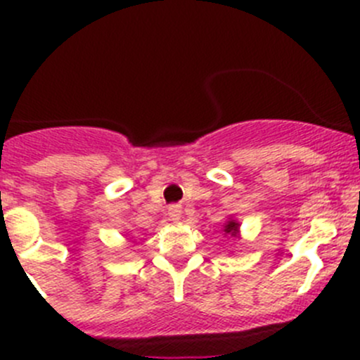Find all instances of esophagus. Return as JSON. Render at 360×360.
<instances>
[{"instance_id":"esophagus-1","label":"esophagus","mask_w":360,"mask_h":360,"mask_svg":"<svg viewBox=\"0 0 360 360\" xmlns=\"http://www.w3.org/2000/svg\"><path fill=\"white\" fill-rule=\"evenodd\" d=\"M181 216H183V207L181 205H170L169 207L170 221H179Z\"/></svg>"}]
</instances>
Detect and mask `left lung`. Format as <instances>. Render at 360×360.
<instances>
[{
	"label": "left lung",
	"instance_id": "left-lung-1",
	"mask_svg": "<svg viewBox=\"0 0 360 360\" xmlns=\"http://www.w3.org/2000/svg\"><path fill=\"white\" fill-rule=\"evenodd\" d=\"M238 226H240V224H238L237 221L230 219V221H226V223H224V228L221 231H223L224 237H237Z\"/></svg>",
	"mask_w": 360,
	"mask_h": 360
}]
</instances>
